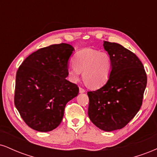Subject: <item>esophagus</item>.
<instances>
[{"instance_id":"34e87169","label":"esophagus","mask_w":157,"mask_h":157,"mask_svg":"<svg viewBox=\"0 0 157 157\" xmlns=\"http://www.w3.org/2000/svg\"><path fill=\"white\" fill-rule=\"evenodd\" d=\"M79 92H80V94L85 93V92H86V90H85L84 89H82V88L80 87V89H79Z\"/></svg>"}]
</instances>
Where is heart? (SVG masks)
Instances as JSON below:
<instances>
[{
	"label": "heart",
	"instance_id": "heart-1",
	"mask_svg": "<svg viewBox=\"0 0 157 157\" xmlns=\"http://www.w3.org/2000/svg\"><path fill=\"white\" fill-rule=\"evenodd\" d=\"M73 65L67 69L69 80L77 82L81 73L86 83L93 89L103 86L109 80L112 69V60L107 52L86 48L77 52Z\"/></svg>",
	"mask_w": 157,
	"mask_h": 157
}]
</instances>
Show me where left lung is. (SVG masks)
Here are the masks:
<instances>
[{"instance_id":"obj_1","label":"left lung","mask_w":157,"mask_h":157,"mask_svg":"<svg viewBox=\"0 0 157 157\" xmlns=\"http://www.w3.org/2000/svg\"><path fill=\"white\" fill-rule=\"evenodd\" d=\"M103 47L112 60L108 82L94 91H89L88 114L102 131L121 129L141 108L147 75L135 54L120 44L104 41Z\"/></svg>"}]
</instances>
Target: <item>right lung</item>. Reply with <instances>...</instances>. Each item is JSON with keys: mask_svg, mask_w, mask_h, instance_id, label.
I'll use <instances>...</instances> for the list:
<instances>
[{"mask_svg": "<svg viewBox=\"0 0 157 157\" xmlns=\"http://www.w3.org/2000/svg\"><path fill=\"white\" fill-rule=\"evenodd\" d=\"M75 48L67 44L40 48L25 59L16 74L15 105L34 130L47 132L60 124L66 103L79 93L66 80Z\"/></svg>", "mask_w": 157, "mask_h": 157, "instance_id": "1", "label": "right lung"}]
</instances>
